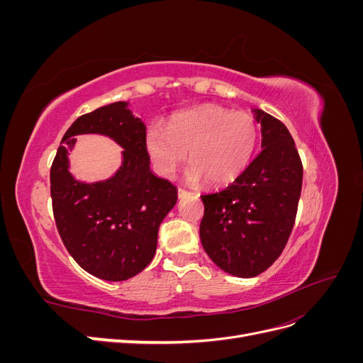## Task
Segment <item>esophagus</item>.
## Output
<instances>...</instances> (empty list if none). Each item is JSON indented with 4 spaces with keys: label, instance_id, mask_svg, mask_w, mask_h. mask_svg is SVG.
I'll use <instances>...</instances> for the list:
<instances>
[{
    "label": "esophagus",
    "instance_id": "1",
    "mask_svg": "<svg viewBox=\"0 0 363 363\" xmlns=\"http://www.w3.org/2000/svg\"><path fill=\"white\" fill-rule=\"evenodd\" d=\"M186 195H189V192H188V191H184V189H179V199H184Z\"/></svg>",
    "mask_w": 363,
    "mask_h": 363
}]
</instances>
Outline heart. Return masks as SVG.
<instances>
[{
    "label": "heart",
    "instance_id": "b5f03b06",
    "mask_svg": "<svg viewBox=\"0 0 363 363\" xmlns=\"http://www.w3.org/2000/svg\"><path fill=\"white\" fill-rule=\"evenodd\" d=\"M259 144L256 119L219 106L180 112L168 130L151 125L147 133L150 159L163 177H172L189 152L188 182L212 186L233 183L255 159Z\"/></svg>",
    "mask_w": 363,
    "mask_h": 363
}]
</instances>
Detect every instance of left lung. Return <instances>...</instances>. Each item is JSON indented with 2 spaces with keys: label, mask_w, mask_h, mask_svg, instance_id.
<instances>
[{
  "label": "left lung",
  "mask_w": 363,
  "mask_h": 363,
  "mask_svg": "<svg viewBox=\"0 0 363 363\" xmlns=\"http://www.w3.org/2000/svg\"><path fill=\"white\" fill-rule=\"evenodd\" d=\"M262 150L227 188L201 195L200 239L216 267L235 277H256L286 245L301 195L303 164L283 123L252 108Z\"/></svg>",
  "instance_id": "left-lung-1"
}]
</instances>
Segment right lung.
Wrapping results in <instances>:
<instances>
[{
  "mask_svg": "<svg viewBox=\"0 0 363 363\" xmlns=\"http://www.w3.org/2000/svg\"><path fill=\"white\" fill-rule=\"evenodd\" d=\"M80 134L106 135L125 150L112 178L89 184L73 177L67 156ZM50 182L59 235L84 271L123 281L145 269L156 255L163 218L177 203V188L151 171L147 125L127 101L74 121L60 142Z\"/></svg>",
  "mask_w": 363,
  "mask_h": 363,
  "instance_id": "obj_1",
  "label": "right lung"
}]
</instances>
